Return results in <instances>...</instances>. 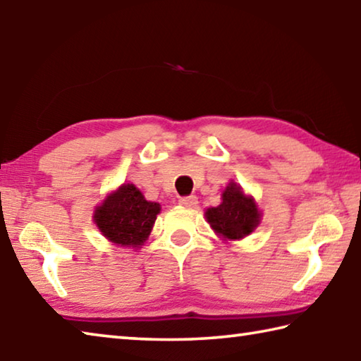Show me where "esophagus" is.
<instances>
[{"label":"esophagus","instance_id":"34e87169","mask_svg":"<svg viewBox=\"0 0 361 361\" xmlns=\"http://www.w3.org/2000/svg\"><path fill=\"white\" fill-rule=\"evenodd\" d=\"M179 204L184 206V207H188V209H192V207L198 204V198L193 197V195H192V197H184V198L179 200Z\"/></svg>","mask_w":361,"mask_h":361}]
</instances>
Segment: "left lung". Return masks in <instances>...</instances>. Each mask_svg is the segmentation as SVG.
I'll return each mask as SVG.
<instances>
[{
    "label": "left lung",
    "mask_w": 361,
    "mask_h": 361,
    "mask_svg": "<svg viewBox=\"0 0 361 361\" xmlns=\"http://www.w3.org/2000/svg\"><path fill=\"white\" fill-rule=\"evenodd\" d=\"M212 230L225 241H239L249 236L262 220L255 200L245 195L236 182H230L222 193V203L206 211Z\"/></svg>",
    "instance_id": "obj_1"
}]
</instances>
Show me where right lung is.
Wrapping results in <instances>:
<instances>
[{
  "label": "right lung",
  "instance_id": "add662e5",
  "mask_svg": "<svg viewBox=\"0 0 361 361\" xmlns=\"http://www.w3.org/2000/svg\"><path fill=\"white\" fill-rule=\"evenodd\" d=\"M160 209V204L145 200L139 188L122 184L94 209L93 222L107 241L137 249L149 238Z\"/></svg>",
  "mask_w": 361,
  "mask_h": 361
}]
</instances>
